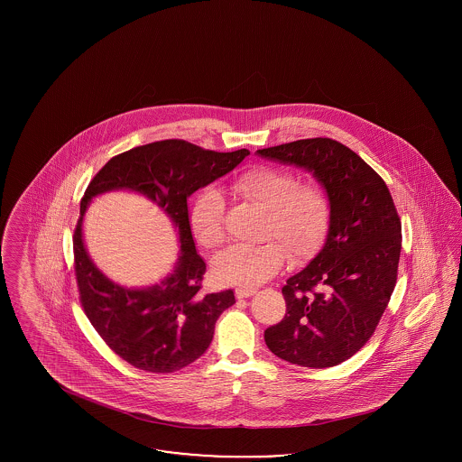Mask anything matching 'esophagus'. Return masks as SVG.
Listing matches in <instances>:
<instances>
[{
  "instance_id": "obj_1",
  "label": "esophagus",
  "mask_w": 462,
  "mask_h": 462,
  "mask_svg": "<svg viewBox=\"0 0 462 462\" xmlns=\"http://www.w3.org/2000/svg\"><path fill=\"white\" fill-rule=\"evenodd\" d=\"M256 292V289L254 287H239V289H236V296L242 300V298H249V296H253Z\"/></svg>"
}]
</instances>
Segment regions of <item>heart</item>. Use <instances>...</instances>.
I'll list each match as a JSON object with an SVG mask.
<instances>
[{
	"label": "heart",
	"instance_id": "obj_1",
	"mask_svg": "<svg viewBox=\"0 0 462 462\" xmlns=\"http://www.w3.org/2000/svg\"><path fill=\"white\" fill-rule=\"evenodd\" d=\"M236 196L266 209L258 245L228 247L215 260L213 275L226 286L253 287L281 272L287 253L294 262L315 256L329 234L332 202L317 181H300L287 168L253 166L230 180ZM194 239L206 249L225 241V199L218 189L199 190L189 209Z\"/></svg>",
	"mask_w": 462,
	"mask_h": 462
}]
</instances>
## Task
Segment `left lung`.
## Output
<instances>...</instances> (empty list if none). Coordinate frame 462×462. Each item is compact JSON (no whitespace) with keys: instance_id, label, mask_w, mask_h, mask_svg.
Instances as JSON below:
<instances>
[{"instance_id":"left-lung-1","label":"left lung","mask_w":462,"mask_h":462,"mask_svg":"<svg viewBox=\"0 0 462 462\" xmlns=\"http://www.w3.org/2000/svg\"><path fill=\"white\" fill-rule=\"evenodd\" d=\"M258 154L311 171L332 202L324 249L282 287L286 317L264 330V343L291 364L334 367L371 339L395 289L402 249L395 202L384 180L332 138Z\"/></svg>"}]
</instances>
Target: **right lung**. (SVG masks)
<instances>
[{"label": "right lung", "instance_id": "right-lung-1", "mask_svg": "<svg viewBox=\"0 0 462 462\" xmlns=\"http://www.w3.org/2000/svg\"><path fill=\"white\" fill-rule=\"evenodd\" d=\"M245 155L247 149L215 152L185 140H161L114 155L89 181L72 236L79 301L106 345L133 367L171 374L196 362L208 350L223 310L236 303L232 289L202 292L206 263L192 239L187 198L232 171ZM116 188L154 199L179 228V262L155 287L128 290L114 285L84 249L80 226L88 200Z\"/></svg>", "mask_w": 462, "mask_h": 462}]
</instances>
